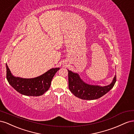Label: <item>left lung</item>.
I'll list each match as a JSON object with an SVG mask.
<instances>
[{"mask_svg": "<svg viewBox=\"0 0 134 134\" xmlns=\"http://www.w3.org/2000/svg\"><path fill=\"white\" fill-rule=\"evenodd\" d=\"M68 87L75 97L83 100H94L102 97L111 90L116 81V75L107 86L90 85L84 82L77 73L68 70Z\"/></svg>", "mask_w": 134, "mask_h": 134, "instance_id": "1", "label": "left lung"}]
</instances>
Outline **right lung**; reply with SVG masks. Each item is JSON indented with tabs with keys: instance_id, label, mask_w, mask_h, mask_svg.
Instances as JSON below:
<instances>
[{
	"instance_id": "obj_1",
	"label": "right lung",
	"mask_w": 134,
	"mask_h": 134,
	"mask_svg": "<svg viewBox=\"0 0 134 134\" xmlns=\"http://www.w3.org/2000/svg\"><path fill=\"white\" fill-rule=\"evenodd\" d=\"M7 79L10 85L19 93L26 96H40L48 91L51 81L59 68H51L36 77L25 79L14 76L6 64Z\"/></svg>"
}]
</instances>
